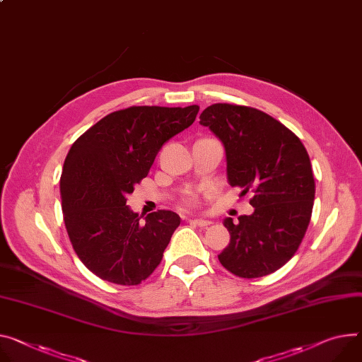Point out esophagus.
<instances>
[{"label": "esophagus", "mask_w": 362, "mask_h": 362, "mask_svg": "<svg viewBox=\"0 0 362 362\" xmlns=\"http://www.w3.org/2000/svg\"><path fill=\"white\" fill-rule=\"evenodd\" d=\"M189 221H192L194 225H197L199 228H207V226H210L211 225V221H209V220H203V218H194V220H189Z\"/></svg>", "instance_id": "esophagus-1"}]
</instances>
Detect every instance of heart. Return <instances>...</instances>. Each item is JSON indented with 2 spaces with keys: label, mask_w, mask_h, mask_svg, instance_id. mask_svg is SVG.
<instances>
[{
  "label": "heart",
  "mask_w": 362,
  "mask_h": 362,
  "mask_svg": "<svg viewBox=\"0 0 362 362\" xmlns=\"http://www.w3.org/2000/svg\"><path fill=\"white\" fill-rule=\"evenodd\" d=\"M184 204L188 206V207H194V206H196V204H197L196 196H194V194H189V196H187V197L184 199Z\"/></svg>",
  "instance_id": "obj_1"
}]
</instances>
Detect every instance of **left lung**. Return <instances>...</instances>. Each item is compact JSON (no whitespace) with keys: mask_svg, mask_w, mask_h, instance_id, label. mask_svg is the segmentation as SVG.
Listing matches in <instances>:
<instances>
[{"mask_svg":"<svg viewBox=\"0 0 362 362\" xmlns=\"http://www.w3.org/2000/svg\"><path fill=\"white\" fill-rule=\"evenodd\" d=\"M226 151L228 180L242 188L255 210L238 223L225 220L230 243L220 264L240 278H259L286 265L310 223L315 178L308 151L283 123L264 111L228 103L209 105L200 115Z\"/></svg>","mask_w":362,"mask_h":362,"instance_id":"1","label":"left lung"}]
</instances>
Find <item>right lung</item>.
Segmentation results:
<instances>
[{"instance_id":"obj_1","label":"right lung","mask_w":362,"mask_h":362,"mask_svg":"<svg viewBox=\"0 0 362 362\" xmlns=\"http://www.w3.org/2000/svg\"><path fill=\"white\" fill-rule=\"evenodd\" d=\"M200 107L133 105L107 115L71 146L61 175L65 228L78 258L101 280L137 286L160 264L180 216L141 217L126 206L162 145L197 117Z\"/></svg>"}]
</instances>
